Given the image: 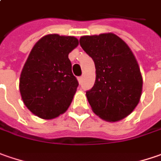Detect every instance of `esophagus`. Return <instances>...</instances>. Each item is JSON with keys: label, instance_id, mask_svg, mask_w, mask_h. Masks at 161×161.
<instances>
[{"label": "esophagus", "instance_id": "34e87169", "mask_svg": "<svg viewBox=\"0 0 161 161\" xmlns=\"http://www.w3.org/2000/svg\"><path fill=\"white\" fill-rule=\"evenodd\" d=\"M77 80L79 82V84H82V81H83V77L82 76H79L78 78H77Z\"/></svg>", "mask_w": 161, "mask_h": 161}]
</instances>
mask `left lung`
Wrapping results in <instances>:
<instances>
[{
	"instance_id": "left-lung-1",
	"label": "left lung",
	"mask_w": 161,
	"mask_h": 161,
	"mask_svg": "<svg viewBox=\"0 0 161 161\" xmlns=\"http://www.w3.org/2000/svg\"><path fill=\"white\" fill-rule=\"evenodd\" d=\"M79 42L95 66L94 86L86 91L93 112L107 122L127 117L142 91V76L133 53L114 33L83 36Z\"/></svg>"
}]
</instances>
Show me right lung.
Instances as JSON below:
<instances>
[{
	"instance_id": "add662e5",
	"label": "right lung",
	"mask_w": 161,
	"mask_h": 161,
	"mask_svg": "<svg viewBox=\"0 0 161 161\" xmlns=\"http://www.w3.org/2000/svg\"><path fill=\"white\" fill-rule=\"evenodd\" d=\"M77 45L75 37L49 34L33 47L19 78L22 101L33 114L50 120L71 104L78 82L68 54Z\"/></svg>"
}]
</instances>
